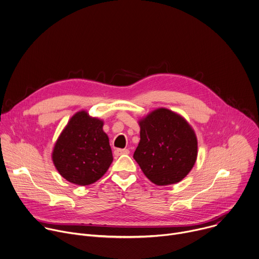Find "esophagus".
Segmentation results:
<instances>
[{
    "instance_id": "obj_1",
    "label": "esophagus",
    "mask_w": 259,
    "mask_h": 259,
    "mask_svg": "<svg viewBox=\"0 0 259 259\" xmlns=\"http://www.w3.org/2000/svg\"><path fill=\"white\" fill-rule=\"evenodd\" d=\"M114 154H115L116 157H119V156H122V155H128L129 150L128 149H118L114 152Z\"/></svg>"
}]
</instances>
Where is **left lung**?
<instances>
[{
  "label": "left lung",
  "instance_id": "8db88e82",
  "mask_svg": "<svg viewBox=\"0 0 259 259\" xmlns=\"http://www.w3.org/2000/svg\"><path fill=\"white\" fill-rule=\"evenodd\" d=\"M140 141L133 158L157 186L177 183L194 167L198 141L191 125L180 115L158 108L138 122Z\"/></svg>",
  "mask_w": 259,
  "mask_h": 259
}]
</instances>
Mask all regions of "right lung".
Here are the masks:
<instances>
[{
	"mask_svg": "<svg viewBox=\"0 0 259 259\" xmlns=\"http://www.w3.org/2000/svg\"><path fill=\"white\" fill-rule=\"evenodd\" d=\"M103 121L85 110L73 115L59 135L52 160L59 174L78 186H89L101 178L113 162Z\"/></svg>",
	"mask_w": 259,
	"mask_h": 259,
	"instance_id": "obj_1",
	"label": "right lung"
}]
</instances>
